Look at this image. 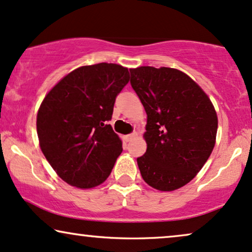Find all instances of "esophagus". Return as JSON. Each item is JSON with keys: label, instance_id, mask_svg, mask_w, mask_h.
<instances>
[{"label": "esophagus", "instance_id": "obj_1", "mask_svg": "<svg viewBox=\"0 0 252 252\" xmlns=\"http://www.w3.org/2000/svg\"><path fill=\"white\" fill-rule=\"evenodd\" d=\"M135 136H136V133L134 132V133H132V134L125 135V136H124V139H125V141H127V142H128V141H131V140H132V139H134V138H135Z\"/></svg>", "mask_w": 252, "mask_h": 252}]
</instances>
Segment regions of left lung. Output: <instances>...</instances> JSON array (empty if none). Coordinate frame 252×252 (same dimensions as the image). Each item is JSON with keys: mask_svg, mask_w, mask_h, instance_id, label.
Wrapping results in <instances>:
<instances>
[{"mask_svg": "<svg viewBox=\"0 0 252 252\" xmlns=\"http://www.w3.org/2000/svg\"><path fill=\"white\" fill-rule=\"evenodd\" d=\"M129 71L147 113V151L136 159L141 176L158 190H175L190 182L212 154L219 125L215 107L198 84L178 69Z\"/></svg>", "mask_w": 252, "mask_h": 252, "instance_id": "obj_1", "label": "left lung"}]
</instances>
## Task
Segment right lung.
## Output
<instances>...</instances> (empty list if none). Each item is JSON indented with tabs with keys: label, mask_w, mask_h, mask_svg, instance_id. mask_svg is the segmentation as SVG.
Wrapping results in <instances>:
<instances>
[{
	"label": "right lung",
	"mask_w": 252,
	"mask_h": 252,
	"mask_svg": "<svg viewBox=\"0 0 252 252\" xmlns=\"http://www.w3.org/2000/svg\"><path fill=\"white\" fill-rule=\"evenodd\" d=\"M128 80V69L119 64L85 65L63 77L43 99L36 121L40 151L70 186L94 188L110 176L123 141L107 121Z\"/></svg>",
	"instance_id": "add662e5"
}]
</instances>
